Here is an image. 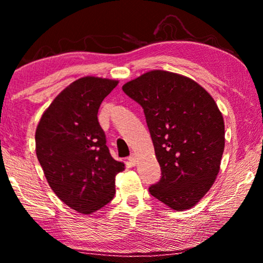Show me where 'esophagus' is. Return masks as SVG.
Wrapping results in <instances>:
<instances>
[{
	"instance_id": "34e87169",
	"label": "esophagus",
	"mask_w": 263,
	"mask_h": 263,
	"mask_svg": "<svg viewBox=\"0 0 263 263\" xmlns=\"http://www.w3.org/2000/svg\"><path fill=\"white\" fill-rule=\"evenodd\" d=\"M128 161H130L132 166H136V164H137V157H136V155L131 154L130 157H128Z\"/></svg>"
}]
</instances>
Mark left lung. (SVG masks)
<instances>
[{
  "mask_svg": "<svg viewBox=\"0 0 263 263\" xmlns=\"http://www.w3.org/2000/svg\"><path fill=\"white\" fill-rule=\"evenodd\" d=\"M123 91L144 109L161 167L149 194L173 210L193 208L215 182L225 147L215 100L194 80L158 69L128 81Z\"/></svg>",
  "mask_w": 263,
  "mask_h": 263,
  "instance_id": "8db88e82",
  "label": "left lung"
}]
</instances>
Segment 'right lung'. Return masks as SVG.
Wrapping results in <instances>:
<instances>
[{"instance_id":"add662e5","label":"right lung","mask_w":263,"mask_h":263,"mask_svg":"<svg viewBox=\"0 0 263 263\" xmlns=\"http://www.w3.org/2000/svg\"><path fill=\"white\" fill-rule=\"evenodd\" d=\"M116 80L84 77L65 88L43 114L35 153L51 189L66 205L89 215L115 196L124 163L111 157L97 119Z\"/></svg>"}]
</instances>
